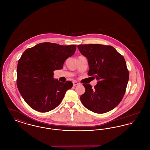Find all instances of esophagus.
Segmentation results:
<instances>
[{
  "mask_svg": "<svg viewBox=\"0 0 150 150\" xmlns=\"http://www.w3.org/2000/svg\"><path fill=\"white\" fill-rule=\"evenodd\" d=\"M72 83H73V86H77V85H79V83H78V82H76V81H73Z\"/></svg>",
  "mask_w": 150,
  "mask_h": 150,
  "instance_id": "1",
  "label": "esophagus"
}]
</instances>
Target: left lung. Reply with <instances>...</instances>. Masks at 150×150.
Returning <instances> with one entry per match:
<instances>
[{"mask_svg": "<svg viewBox=\"0 0 150 150\" xmlns=\"http://www.w3.org/2000/svg\"><path fill=\"white\" fill-rule=\"evenodd\" d=\"M78 48L88 59V74L98 81L93 89L90 84H83L86 92L80 96L81 103L97 114L112 110L121 102L128 82L124 58L111 45L81 44Z\"/></svg>", "mask_w": 150, "mask_h": 150, "instance_id": "obj_1", "label": "left lung"}]
</instances>
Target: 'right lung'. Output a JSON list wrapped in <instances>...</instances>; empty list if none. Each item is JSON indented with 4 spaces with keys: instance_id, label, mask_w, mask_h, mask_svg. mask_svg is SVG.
<instances>
[{
    "instance_id": "add662e5",
    "label": "right lung",
    "mask_w": 150,
    "mask_h": 150,
    "mask_svg": "<svg viewBox=\"0 0 150 150\" xmlns=\"http://www.w3.org/2000/svg\"><path fill=\"white\" fill-rule=\"evenodd\" d=\"M76 45H61L42 43L25 50L18 62L17 86L29 106L46 112L60 104L72 83H61L53 78V71L63 68L65 60L72 56Z\"/></svg>"
}]
</instances>
